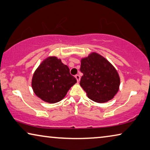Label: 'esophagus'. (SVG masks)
I'll return each mask as SVG.
<instances>
[{
	"label": "esophagus",
	"mask_w": 150,
	"mask_h": 150,
	"mask_svg": "<svg viewBox=\"0 0 150 150\" xmlns=\"http://www.w3.org/2000/svg\"><path fill=\"white\" fill-rule=\"evenodd\" d=\"M75 78H76V80H77V82H78L80 81V76L78 74H77V75H76L75 76Z\"/></svg>",
	"instance_id": "obj_1"
}]
</instances>
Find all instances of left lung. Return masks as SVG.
Returning <instances> with one entry per match:
<instances>
[{
    "instance_id": "obj_1",
    "label": "left lung",
    "mask_w": 150,
    "mask_h": 150,
    "mask_svg": "<svg viewBox=\"0 0 150 150\" xmlns=\"http://www.w3.org/2000/svg\"><path fill=\"white\" fill-rule=\"evenodd\" d=\"M83 76L80 84L92 100L108 102L118 93L120 77L112 64L96 52H91L80 59Z\"/></svg>"
}]
</instances>
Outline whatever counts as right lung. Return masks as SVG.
<instances>
[{
  "label": "right lung",
  "instance_id": "1",
  "mask_svg": "<svg viewBox=\"0 0 150 150\" xmlns=\"http://www.w3.org/2000/svg\"><path fill=\"white\" fill-rule=\"evenodd\" d=\"M77 82L67 66L56 56H48L33 73L31 86L37 96L44 102L56 103L62 100Z\"/></svg>",
  "mask_w": 150,
  "mask_h": 150
}]
</instances>
